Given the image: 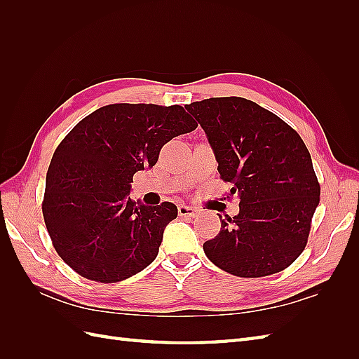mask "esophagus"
<instances>
[{
	"label": "esophagus",
	"instance_id": "obj_1",
	"mask_svg": "<svg viewBox=\"0 0 359 359\" xmlns=\"http://www.w3.org/2000/svg\"><path fill=\"white\" fill-rule=\"evenodd\" d=\"M178 214L181 217H196L198 210L193 208V206H189V205H180L178 206Z\"/></svg>",
	"mask_w": 359,
	"mask_h": 359
}]
</instances>
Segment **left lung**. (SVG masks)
<instances>
[{"mask_svg":"<svg viewBox=\"0 0 359 359\" xmlns=\"http://www.w3.org/2000/svg\"><path fill=\"white\" fill-rule=\"evenodd\" d=\"M219 163L220 178L240 198L203 244L211 262L236 277H265L295 262L307 245L320 186L301 136L276 114L243 97L187 104Z\"/></svg>","mask_w":359,"mask_h":359,"instance_id":"1","label":"left lung"}]
</instances>
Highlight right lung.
<instances>
[{
	"instance_id": "1",
	"label": "right lung",
	"mask_w": 359,
	"mask_h": 359,
	"mask_svg": "<svg viewBox=\"0 0 359 359\" xmlns=\"http://www.w3.org/2000/svg\"><path fill=\"white\" fill-rule=\"evenodd\" d=\"M196 127L178 104L116 103L85 116L61 140L41 211L53 247L73 271L116 283L153 262L178 210L170 202L136 203L128 198L130 182L156 165L172 137Z\"/></svg>"
}]
</instances>
